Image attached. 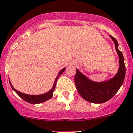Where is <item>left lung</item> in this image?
<instances>
[{
	"label": "left lung",
	"instance_id": "obj_1",
	"mask_svg": "<svg viewBox=\"0 0 133 133\" xmlns=\"http://www.w3.org/2000/svg\"><path fill=\"white\" fill-rule=\"evenodd\" d=\"M115 45L119 57V69L114 78L103 82H96L89 79L76 69L74 81L76 88L84 100L92 103L101 104L111 99L119 90L125 77V65L122 52L118 49L116 39L110 35Z\"/></svg>",
	"mask_w": 133,
	"mask_h": 133
}]
</instances>
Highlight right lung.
Returning <instances> with one entry per match:
<instances>
[{"mask_svg":"<svg viewBox=\"0 0 133 133\" xmlns=\"http://www.w3.org/2000/svg\"><path fill=\"white\" fill-rule=\"evenodd\" d=\"M65 68L62 69V70L59 72L58 75H57V78H56V79H55V82H54L52 88L51 89L49 92L45 93V94H41V95H28V94H23V93L18 92V91H17L16 89L14 88L13 86H12V84H11V83L10 82V81H9V82H10V84H11V88H12V90H13L15 91V92L22 99H23L25 101L27 102H29V103L33 104H40V103H42V102H44L47 101V100H49V99L52 98L53 93H54L55 86H56V82H57V78L59 77V76L62 75V74L63 73V71H65Z\"/></svg>","mask_w":133,"mask_h":133,"instance_id":"add662e5","label":"right lung"}]
</instances>
